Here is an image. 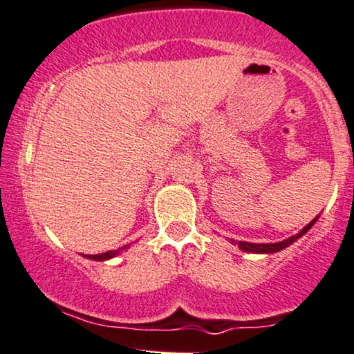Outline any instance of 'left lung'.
Here are the masks:
<instances>
[{"instance_id": "1", "label": "left lung", "mask_w": 354, "mask_h": 354, "mask_svg": "<svg viewBox=\"0 0 354 354\" xmlns=\"http://www.w3.org/2000/svg\"><path fill=\"white\" fill-rule=\"evenodd\" d=\"M315 221H317V217H315L314 221L310 222V224L305 225L304 229L300 230L299 234H297V236L288 237V239L281 241V243H274V244H254V243H244V241H237L236 244L239 245V248L243 249V251H245V252H277V251H281V249H285L286 245L292 244L293 241H297V239H299V237H302L304 234L307 232V230L310 229V227L315 224Z\"/></svg>"}]
</instances>
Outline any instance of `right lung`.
Listing matches in <instances>:
<instances>
[{"mask_svg": "<svg viewBox=\"0 0 354 354\" xmlns=\"http://www.w3.org/2000/svg\"><path fill=\"white\" fill-rule=\"evenodd\" d=\"M124 248H127V245H124ZM124 248L117 249V251H106V252H102V254H86V258L89 259H95V261H103V259H110L113 258V256H117L118 252L122 251Z\"/></svg>", "mask_w": 354, "mask_h": 354, "instance_id": "right-lung-1", "label": "right lung"}]
</instances>
